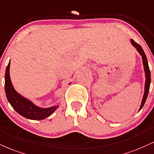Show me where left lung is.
Instances as JSON below:
<instances>
[{
    "instance_id": "8db88e82",
    "label": "left lung",
    "mask_w": 154,
    "mask_h": 154,
    "mask_svg": "<svg viewBox=\"0 0 154 154\" xmlns=\"http://www.w3.org/2000/svg\"><path fill=\"white\" fill-rule=\"evenodd\" d=\"M131 44L133 45V47L136 48L138 52L139 53V54L142 57V62H143V69L144 72H145V77H146V81H145V86H144V93L143 96V99L141 101V104H140V108L138 111H140L142 109V107H143L144 104H145L146 99H147L148 94L149 92V88H150V84H151V72H150L149 64H148L147 58L144 53L142 47H140L139 44H138L134 42L133 39L130 40Z\"/></svg>"
}]
</instances>
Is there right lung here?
I'll use <instances>...</instances> for the list:
<instances>
[{"mask_svg":"<svg viewBox=\"0 0 154 154\" xmlns=\"http://www.w3.org/2000/svg\"><path fill=\"white\" fill-rule=\"evenodd\" d=\"M10 64L11 62L9 61L5 69V92L7 99L13 108L21 116L30 120H44L51 116L58 108L59 105L49 107H40L35 105L30 100L16 92L11 80Z\"/></svg>","mask_w":154,"mask_h":154,"instance_id":"add662e5","label":"right lung"}]
</instances>
